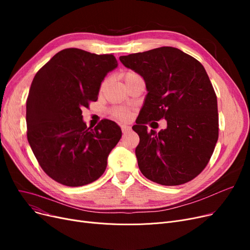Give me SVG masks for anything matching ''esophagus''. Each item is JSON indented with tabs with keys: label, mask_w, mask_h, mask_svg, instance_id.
Returning a JSON list of instances; mask_svg holds the SVG:
<instances>
[{
	"label": "esophagus",
	"mask_w": 250,
	"mask_h": 250,
	"mask_svg": "<svg viewBox=\"0 0 250 250\" xmlns=\"http://www.w3.org/2000/svg\"><path fill=\"white\" fill-rule=\"evenodd\" d=\"M129 130H130V126L129 125H122V132H123L124 135L128 133Z\"/></svg>",
	"instance_id": "esophagus-1"
}]
</instances>
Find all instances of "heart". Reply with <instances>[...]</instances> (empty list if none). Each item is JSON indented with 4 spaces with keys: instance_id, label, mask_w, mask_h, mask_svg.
<instances>
[{
    "instance_id": "heart-1",
    "label": "heart",
    "mask_w": 250,
    "mask_h": 250,
    "mask_svg": "<svg viewBox=\"0 0 250 250\" xmlns=\"http://www.w3.org/2000/svg\"><path fill=\"white\" fill-rule=\"evenodd\" d=\"M123 77H124V80L125 82V84H128L129 82H132L134 80H137V79H140L142 78L137 72L135 71H126L123 74ZM108 83V79H105V80L101 83V86H100V90H103L105 87H106ZM110 114L112 117L116 118V120L118 121H122V122H126L129 116H130V110L126 107H123V106H120V107H114L110 110Z\"/></svg>"
}]
</instances>
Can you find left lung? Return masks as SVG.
Segmentation results:
<instances>
[{
	"label": "left lung",
	"mask_w": 250,
	"mask_h": 250,
	"mask_svg": "<svg viewBox=\"0 0 250 250\" xmlns=\"http://www.w3.org/2000/svg\"><path fill=\"white\" fill-rule=\"evenodd\" d=\"M145 80L148 94L133 129L143 175L162 186H179L198 176L214 152L219 136L217 96L203 64L171 46L120 57ZM164 118L167 127L148 131Z\"/></svg>",
	"instance_id": "left-lung-1"
}]
</instances>
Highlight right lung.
Returning <instances> with one entry per match:
<instances>
[{
	"label": "right lung",
	"instance_id": "add662e5",
	"mask_svg": "<svg viewBox=\"0 0 250 250\" xmlns=\"http://www.w3.org/2000/svg\"><path fill=\"white\" fill-rule=\"evenodd\" d=\"M116 67L113 55L65 48L34 76L26 100L27 139L43 171L61 185L82 187L98 179L122 138L112 121L92 128L82 120V108L97 100L104 77Z\"/></svg>",
	"mask_w": 250,
	"mask_h": 250
}]
</instances>
